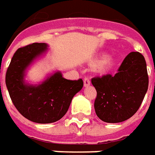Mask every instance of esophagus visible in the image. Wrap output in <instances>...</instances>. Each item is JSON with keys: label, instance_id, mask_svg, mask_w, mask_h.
I'll return each mask as SVG.
<instances>
[{"label": "esophagus", "instance_id": "esophagus-1", "mask_svg": "<svg viewBox=\"0 0 155 155\" xmlns=\"http://www.w3.org/2000/svg\"><path fill=\"white\" fill-rule=\"evenodd\" d=\"M90 84H91V80H90V78H85L84 79V87L90 86Z\"/></svg>", "mask_w": 155, "mask_h": 155}]
</instances>
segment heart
Masks as SVG:
<instances>
[{
  "label": "heart",
  "instance_id": "obj_1",
  "mask_svg": "<svg viewBox=\"0 0 155 155\" xmlns=\"http://www.w3.org/2000/svg\"><path fill=\"white\" fill-rule=\"evenodd\" d=\"M112 63H113L112 62V59L110 58H107L104 59V60L101 62L100 65H99L100 71H106V70H108V69L111 66Z\"/></svg>",
  "mask_w": 155,
  "mask_h": 155
}]
</instances>
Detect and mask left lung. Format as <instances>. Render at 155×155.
Masks as SVG:
<instances>
[{
  "label": "left lung",
  "mask_w": 155,
  "mask_h": 155,
  "mask_svg": "<svg viewBox=\"0 0 155 155\" xmlns=\"http://www.w3.org/2000/svg\"><path fill=\"white\" fill-rule=\"evenodd\" d=\"M91 83L97 90V116L109 123L124 122L139 110L148 88L145 58L140 52L132 51L117 73L93 78Z\"/></svg>",
  "instance_id": "obj_1"
}]
</instances>
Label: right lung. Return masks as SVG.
I'll return each mask as SVG.
<instances>
[{
    "instance_id": "obj_1",
    "label": "right lung",
    "mask_w": 155,
    "mask_h": 155,
    "mask_svg": "<svg viewBox=\"0 0 155 155\" xmlns=\"http://www.w3.org/2000/svg\"><path fill=\"white\" fill-rule=\"evenodd\" d=\"M46 50L45 43H33L19 48L6 73V85L15 108L24 117L37 123L60 120L67 112L73 97L84 85L81 78L65 79L60 71L38 85L26 83L24 78L27 67Z\"/></svg>"
}]
</instances>
